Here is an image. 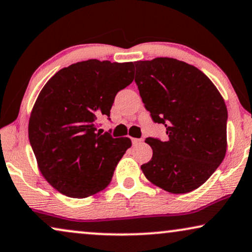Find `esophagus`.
Returning <instances> with one entry per match:
<instances>
[{
	"instance_id": "34e87169",
	"label": "esophagus",
	"mask_w": 252,
	"mask_h": 252,
	"mask_svg": "<svg viewBox=\"0 0 252 252\" xmlns=\"http://www.w3.org/2000/svg\"><path fill=\"white\" fill-rule=\"evenodd\" d=\"M132 142H133L134 146H137V144H141L143 142V139H133Z\"/></svg>"
}]
</instances>
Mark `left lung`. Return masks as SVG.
Listing matches in <instances>:
<instances>
[{
    "label": "left lung",
    "mask_w": 252,
    "mask_h": 252,
    "mask_svg": "<svg viewBox=\"0 0 252 252\" xmlns=\"http://www.w3.org/2000/svg\"><path fill=\"white\" fill-rule=\"evenodd\" d=\"M135 82L154 122L168 139L147 137L153 158L141 166L151 184L186 194L211 177L227 150V108L213 82L175 58L135 62Z\"/></svg>",
    "instance_id": "left-lung-1"
}]
</instances>
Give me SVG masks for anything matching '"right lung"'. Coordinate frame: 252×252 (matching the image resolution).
<instances>
[{
    "mask_svg": "<svg viewBox=\"0 0 252 252\" xmlns=\"http://www.w3.org/2000/svg\"><path fill=\"white\" fill-rule=\"evenodd\" d=\"M134 64L88 60L56 72L41 89L29 122L37 167L48 184L72 198L108 187L129 137L97 132L117 93L132 84Z\"/></svg>",
    "mask_w": 252,
    "mask_h": 252,
    "instance_id": "right-lung-1",
    "label": "right lung"
}]
</instances>
